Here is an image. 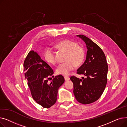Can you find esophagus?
Instances as JSON below:
<instances>
[{
    "label": "esophagus",
    "instance_id": "34e87169",
    "mask_svg": "<svg viewBox=\"0 0 127 127\" xmlns=\"http://www.w3.org/2000/svg\"><path fill=\"white\" fill-rule=\"evenodd\" d=\"M64 79L65 80V81H68L69 80V76H64Z\"/></svg>",
    "mask_w": 127,
    "mask_h": 127
}]
</instances>
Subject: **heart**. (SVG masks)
Here are the masks:
<instances>
[{"mask_svg":"<svg viewBox=\"0 0 127 127\" xmlns=\"http://www.w3.org/2000/svg\"><path fill=\"white\" fill-rule=\"evenodd\" d=\"M57 47L66 53L65 62L60 64L56 69L58 74L67 75L70 71L74 70L76 65H80L83 61L85 57V51L81 46L69 39H65L59 42ZM44 58L46 61L51 64H55L57 60L55 52L51 47L47 48L44 52Z\"/></svg>","mask_w":127,"mask_h":127,"instance_id":"1","label":"heart"}]
</instances>
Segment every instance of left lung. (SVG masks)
<instances>
[{
  "instance_id": "8db88e82",
  "label": "left lung",
  "mask_w": 127,
  "mask_h": 127,
  "mask_svg": "<svg viewBox=\"0 0 127 127\" xmlns=\"http://www.w3.org/2000/svg\"><path fill=\"white\" fill-rule=\"evenodd\" d=\"M77 36L85 43L88 49L84 63L77 70V74L86 77L79 79L72 76L74 94L77 100L82 104L94 102L100 97L107 83L108 66L101 48L91 39L82 34Z\"/></svg>"
}]
</instances>
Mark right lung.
Here are the masks:
<instances>
[{
    "instance_id": "add662e5",
    "label": "right lung",
    "mask_w": 127,
    "mask_h": 127,
    "mask_svg": "<svg viewBox=\"0 0 127 127\" xmlns=\"http://www.w3.org/2000/svg\"><path fill=\"white\" fill-rule=\"evenodd\" d=\"M24 67V74L33 99L43 108H49L57 101L58 89L65 81L63 76H53L52 68L33 50L27 56ZM51 76L54 78L49 83Z\"/></svg>"
}]
</instances>
